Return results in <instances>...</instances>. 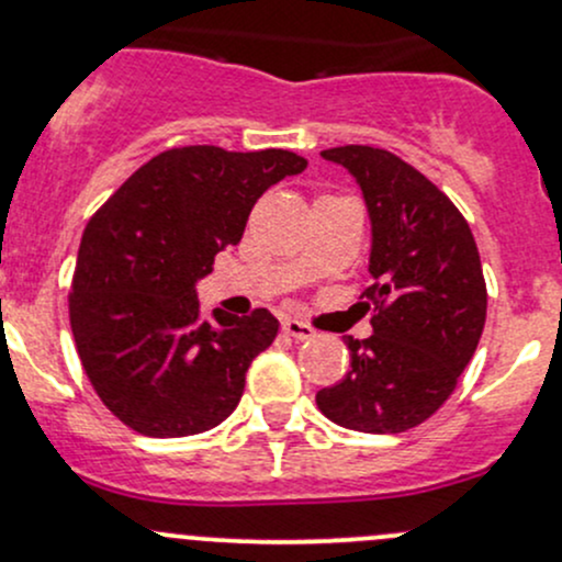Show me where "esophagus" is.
<instances>
[{
  "mask_svg": "<svg viewBox=\"0 0 562 562\" xmlns=\"http://www.w3.org/2000/svg\"><path fill=\"white\" fill-rule=\"evenodd\" d=\"M282 330H285V336L295 338V341H306V338L314 336L312 325L301 323V319H285V323H282Z\"/></svg>",
  "mask_w": 562,
  "mask_h": 562,
  "instance_id": "34e87169",
  "label": "esophagus"
}]
</instances>
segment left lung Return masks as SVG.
Masks as SVG:
<instances>
[{
    "mask_svg": "<svg viewBox=\"0 0 562 562\" xmlns=\"http://www.w3.org/2000/svg\"><path fill=\"white\" fill-rule=\"evenodd\" d=\"M371 215L373 336L347 338L349 373L317 392V408L338 427L397 435L418 427L456 390L485 325L480 252L459 207L397 154L336 146Z\"/></svg>",
    "mask_w": 562,
    "mask_h": 562,
    "instance_id": "1",
    "label": "left lung"
}]
</instances>
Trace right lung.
<instances>
[{
  "instance_id": "right-lung-1",
  "label": "right lung",
  "mask_w": 562,
  "mask_h": 562,
  "mask_svg": "<svg viewBox=\"0 0 562 562\" xmlns=\"http://www.w3.org/2000/svg\"><path fill=\"white\" fill-rule=\"evenodd\" d=\"M306 159L285 149H168L85 226L69 319L92 390L125 427L187 437L237 408L250 362L274 341L267 310L202 319L196 280L243 239L258 196Z\"/></svg>"
}]
</instances>
